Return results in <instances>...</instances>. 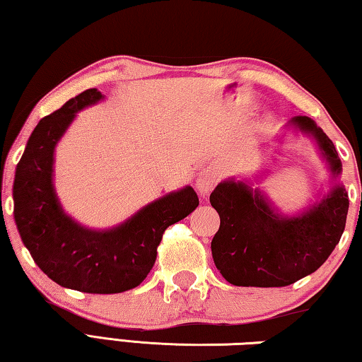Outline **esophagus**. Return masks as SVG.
Masks as SVG:
<instances>
[{"label": "esophagus", "instance_id": "34e87169", "mask_svg": "<svg viewBox=\"0 0 362 362\" xmlns=\"http://www.w3.org/2000/svg\"><path fill=\"white\" fill-rule=\"evenodd\" d=\"M217 185V174L214 170H204L196 180V188L201 194H209Z\"/></svg>", "mask_w": 362, "mask_h": 362}]
</instances>
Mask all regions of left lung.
<instances>
[{"label":"left lung","instance_id":"1","mask_svg":"<svg viewBox=\"0 0 362 362\" xmlns=\"http://www.w3.org/2000/svg\"><path fill=\"white\" fill-rule=\"evenodd\" d=\"M291 126L315 137L332 174L339 175L335 146L316 122L296 116ZM209 199L220 216L211 243L214 263L230 284L243 287H283L315 273L339 244L350 206L346 189L335 185L308 211L283 217L260 189L235 180L218 183Z\"/></svg>","mask_w":362,"mask_h":362}]
</instances>
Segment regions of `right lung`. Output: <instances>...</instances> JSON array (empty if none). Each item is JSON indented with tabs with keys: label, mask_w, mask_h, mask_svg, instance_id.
Masks as SVG:
<instances>
[{
	"label": "right lung",
	"mask_w": 362,
	"mask_h": 362,
	"mask_svg": "<svg viewBox=\"0 0 362 362\" xmlns=\"http://www.w3.org/2000/svg\"><path fill=\"white\" fill-rule=\"evenodd\" d=\"M100 99L102 93L88 89L38 122L17 164L12 196L22 241L49 278L69 289L118 293L142 283L155 265L164 230L192 214L199 199L185 187L103 231L66 216L54 192V148L79 110Z\"/></svg>",
	"instance_id": "right-lung-1"
}]
</instances>
